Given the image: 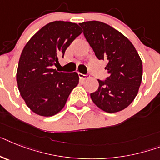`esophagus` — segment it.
Wrapping results in <instances>:
<instances>
[{
  "mask_svg": "<svg viewBox=\"0 0 160 160\" xmlns=\"http://www.w3.org/2000/svg\"><path fill=\"white\" fill-rule=\"evenodd\" d=\"M78 76L82 80H85V79L88 78V77H89L88 74H82V73H78Z\"/></svg>",
  "mask_w": 160,
  "mask_h": 160,
  "instance_id": "obj_1",
  "label": "esophagus"
}]
</instances>
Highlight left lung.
Listing matches in <instances>:
<instances>
[{"label":"left lung","instance_id":"left-lung-1","mask_svg":"<svg viewBox=\"0 0 160 160\" xmlns=\"http://www.w3.org/2000/svg\"><path fill=\"white\" fill-rule=\"evenodd\" d=\"M98 59L108 62V77L100 80L92 101L107 113L121 111L137 96L142 78V62L132 42L111 26L100 21L79 23Z\"/></svg>","mask_w":160,"mask_h":160}]
</instances>
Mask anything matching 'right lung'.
Segmentation results:
<instances>
[{"label": "right lung", "mask_w": 160, "mask_h": 160, "mask_svg": "<svg viewBox=\"0 0 160 160\" xmlns=\"http://www.w3.org/2000/svg\"><path fill=\"white\" fill-rule=\"evenodd\" d=\"M81 33L77 23L55 21L42 28L25 45L16 80L21 96L37 114L48 117L59 113L78 84L77 72H57L52 66Z\"/></svg>", "instance_id": "right-lung-1"}]
</instances>
